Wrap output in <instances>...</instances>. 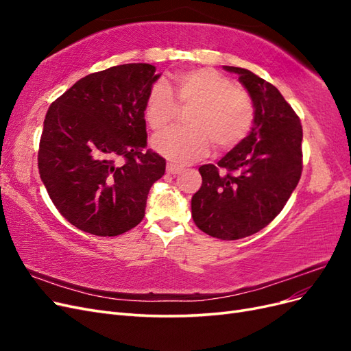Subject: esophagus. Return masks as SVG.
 Returning <instances> with one entry per match:
<instances>
[{
  "label": "esophagus",
  "instance_id": "obj_1",
  "mask_svg": "<svg viewBox=\"0 0 351 351\" xmlns=\"http://www.w3.org/2000/svg\"><path fill=\"white\" fill-rule=\"evenodd\" d=\"M182 169H183V167L176 165L173 162H168L167 164V173L168 174H178V173H182Z\"/></svg>",
  "mask_w": 351,
  "mask_h": 351
}]
</instances>
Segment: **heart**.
Here are the masks:
<instances>
[{
  "mask_svg": "<svg viewBox=\"0 0 351 351\" xmlns=\"http://www.w3.org/2000/svg\"><path fill=\"white\" fill-rule=\"evenodd\" d=\"M176 99L165 82H156L146 97L145 120L155 132L171 123L180 107H190L187 127L171 129L154 137L152 146L169 161L186 164L204 156L210 141L218 149H230L246 137L254 121L250 95L234 86L226 74L199 69L174 76Z\"/></svg>",
  "mask_w": 351,
  "mask_h": 351,
  "instance_id": "b5f03b06",
  "label": "heart"
}]
</instances>
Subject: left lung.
<instances>
[{"label":"left lung","instance_id":"1","mask_svg":"<svg viewBox=\"0 0 351 351\" xmlns=\"http://www.w3.org/2000/svg\"><path fill=\"white\" fill-rule=\"evenodd\" d=\"M234 73L254 105L244 139L218 165L199 168L202 186L192 197L199 230L221 240H239L267 227L294 192L302 176L300 119L280 90L250 70Z\"/></svg>","mask_w":351,"mask_h":351}]
</instances>
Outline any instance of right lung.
Listing matches in <instances>:
<instances>
[{
    "label": "right lung",
    "mask_w": 351,
    "mask_h": 351,
    "mask_svg": "<svg viewBox=\"0 0 351 351\" xmlns=\"http://www.w3.org/2000/svg\"><path fill=\"white\" fill-rule=\"evenodd\" d=\"M146 62L77 80L51 104L38 167L52 204L70 224L114 237L145 217L147 193L165 159L146 151L145 104L161 74Z\"/></svg>",
    "instance_id": "obj_1"
}]
</instances>
